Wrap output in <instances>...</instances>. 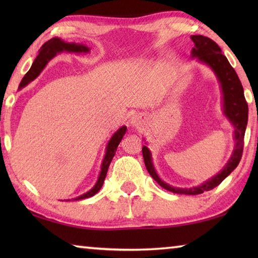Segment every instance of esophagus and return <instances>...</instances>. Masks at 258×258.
Masks as SVG:
<instances>
[{
    "mask_svg": "<svg viewBox=\"0 0 258 258\" xmlns=\"http://www.w3.org/2000/svg\"><path fill=\"white\" fill-rule=\"evenodd\" d=\"M131 126H132V127H135V128H138V130H141L143 126L146 125V117L145 116H142V115H134L133 117H132V119H131Z\"/></svg>",
    "mask_w": 258,
    "mask_h": 258,
    "instance_id": "obj_1",
    "label": "esophagus"
}]
</instances>
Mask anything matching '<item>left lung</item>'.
<instances>
[{
  "mask_svg": "<svg viewBox=\"0 0 258 258\" xmlns=\"http://www.w3.org/2000/svg\"><path fill=\"white\" fill-rule=\"evenodd\" d=\"M191 40L195 44L191 50V58L197 59L198 62L206 64L211 68L215 74L218 83H220L222 91V109H223L224 116L229 119L231 125L233 126L234 147L232 155H231L228 163L222 168V171L218 172L212 178L202 183L200 185L189 187V189H186V187L183 189V187L169 185L161 180L156 172L154 163H152L149 148L143 146V159H145L147 171L149 172L152 178L164 189L180 195H200L205 191H209L216 187L226 176L230 175L231 172L237 167L240 159H241L243 138L248 121V104L246 102V99H244L241 82H240L237 73L226 59V56L222 54L220 46L211 38L203 36V35H192Z\"/></svg>",
  "mask_w": 258,
  "mask_h": 258,
  "instance_id": "8db88e82",
  "label": "left lung"
}]
</instances>
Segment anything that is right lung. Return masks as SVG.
Returning a JSON list of instances; mask_svg holds the SVG:
<instances>
[{
  "label": "right lung",
  "instance_id": "right-lung-1",
  "mask_svg": "<svg viewBox=\"0 0 258 258\" xmlns=\"http://www.w3.org/2000/svg\"><path fill=\"white\" fill-rule=\"evenodd\" d=\"M62 52H71V53H89L90 47H87L85 44H80V43L64 42L59 37L51 38L50 41L45 42L44 44L42 45L40 53H38V55L36 56V59L34 60L32 67H30L28 73L26 74L23 80H21L19 84V90L23 89V87H25L26 85H28L32 81H34L35 78L40 75L43 69L45 68L47 62H49L51 59H53L56 54L62 53ZM126 130H127L126 126H121L120 128L117 130V132L113 133L111 139L109 140L108 145L106 147V154H104L102 164H101V171H100L98 181L94 184V186L90 191L85 192L84 195L80 196V197L74 198L72 200H81V199L90 198L101 189V186L104 182V178H106V175H107L109 165H110L113 156L116 154L117 147H118L121 139H123L124 134L126 133Z\"/></svg>",
  "mask_w": 258,
  "mask_h": 258
}]
</instances>
